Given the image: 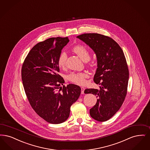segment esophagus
I'll list each match as a JSON object with an SVG mask.
<instances>
[{
  "label": "esophagus",
  "mask_w": 150,
  "mask_h": 150,
  "mask_svg": "<svg viewBox=\"0 0 150 150\" xmlns=\"http://www.w3.org/2000/svg\"><path fill=\"white\" fill-rule=\"evenodd\" d=\"M81 94H84V90H85L84 87H81Z\"/></svg>",
  "instance_id": "1"
}]
</instances>
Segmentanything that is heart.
Returning a JSON list of instances; mask_svg holds the SVG:
<instances>
[{"mask_svg": "<svg viewBox=\"0 0 150 150\" xmlns=\"http://www.w3.org/2000/svg\"><path fill=\"white\" fill-rule=\"evenodd\" d=\"M72 51L78 55V56L85 62L90 60V52L89 50L83 45H78L75 46L72 49ZM67 54L65 52H61L58 58V65L60 67H65L66 66ZM88 78L86 73L80 72L75 73L72 72L67 76L69 80L73 83L78 85H84L86 83V79Z\"/></svg>", "mask_w": 150, "mask_h": 150, "instance_id": "b5f03b06", "label": "heart"}]
</instances>
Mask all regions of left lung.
Masks as SVG:
<instances>
[{
    "instance_id": "1",
    "label": "left lung",
    "mask_w": 150,
    "mask_h": 150,
    "mask_svg": "<svg viewBox=\"0 0 150 150\" xmlns=\"http://www.w3.org/2000/svg\"><path fill=\"white\" fill-rule=\"evenodd\" d=\"M89 45L97 58L94 81L99 89H86L98 98L90 109V116L99 122L111 118L121 107L127 91L129 71L126 57L120 45L112 38L98 33H84L76 37Z\"/></svg>"
}]
</instances>
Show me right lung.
Masks as SVG:
<instances>
[{
	"instance_id": "add662e5",
	"label": "right lung",
	"mask_w": 150,
	"mask_h": 150,
	"mask_svg": "<svg viewBox=\"0 0 150 150\" xmlns=\"http://www.w3.org/2000/svg\"><path fill=\"white\" fill-rule=\"evenodd\" d=\"M69 42L67 37H52L38 43L30 50L22 67V83L32 108L51 124L67 120L71 105L81 93L80 86L75 84L60 87L65 81L58 74V58Z\"/></svg>"
}]
</instances>
